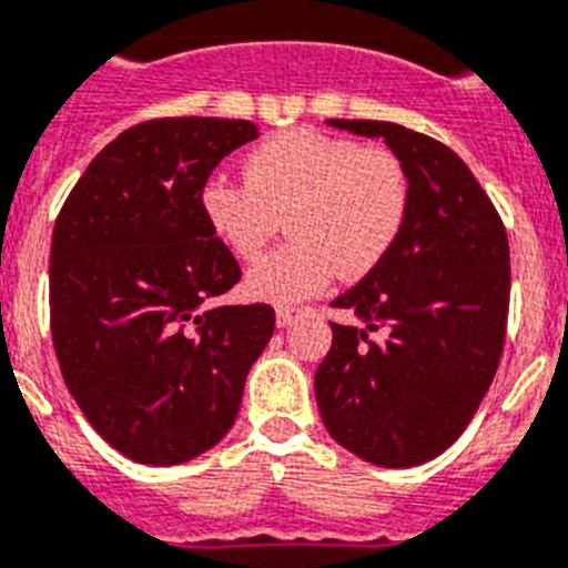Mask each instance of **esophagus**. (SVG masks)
I'll use <instances>...</instances> for the list:
<instances>
[{
    "label": "esophagus",
    "instance_id": "34e87169",
    "mask_svg": "<svg viewBox=\"0 0 568 568\" xmlns=\"http://www.w3.org/2000/svg\"><path fill=\"white\" fill-rule=\"evenodd\" d=\"M300 314H303V308H297V305H280V308H277V325H280V328H285V325L294 323Z\"/></svg>",
    "mask_w": 568,
    "mask_h": 568
}]
</instances>
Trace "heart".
Segmentation results:
<instances>
[{"label":"heart","mask_w":568,"mask_h":568,"mask_svg":"<svg viewBox=\"0 0 568 568\" xmlns=\"http://www.w3.org/2000/svg\"><path fill=\"white\" fill-rule=\"evenodd\" d=\"M200 202L211 234L240 260L263 254L285 216L294 240L251 265L245 288L291 303L323 291L339 271L363 277L377 268L406 229L412 182L386 148L294 128L256 142L243 182L211 180Z\"/></svg>","instance_id":"obj_1"}]
</instances>
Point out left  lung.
<instances>
[{
    "label": "left lung",
    "instance_id": "1",
    "mask_svg": "<svg viewBox=\"0 0 568 568\" xmlns=\"http://www.w3.org/2000/svg\"><path fill=\"white\" fill-rule=\"evenodd\" d=\"M379 136L412 182L406 229L388 256L334 300L363 325L332 323L314 374L320 417L352 455L420 466L463 434L489 392L509 317V236L466 162L394 122L328 120ZM383 331V341L367 334Z\"/></svg>",
    "mask_w": 568,
    "mask_h": 568
}]
</instances>
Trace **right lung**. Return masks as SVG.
Segmentation results:
<instances>
[{"instance_id": "1", "label": "right lung", "mask_w": 568, "mask_h": 568, "mask_svg": "<svg viewBox=\"0 0 568 568\" xmlns=\"http://www.w3.org/2000/svg\"><path fill=\"white\" fill-rule=\"evenodd\" d=\"M256 125L171 116L93 156L53 225L51 334L68 392L102 440L145 466L223 440L274 308H205L240 283L202 216V189Z\"/></svg>"}]
</instances>
